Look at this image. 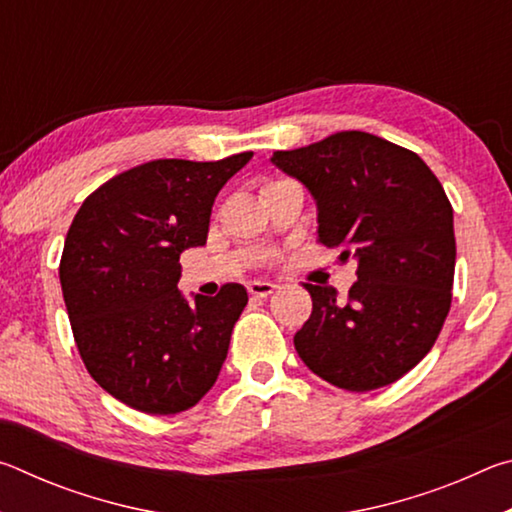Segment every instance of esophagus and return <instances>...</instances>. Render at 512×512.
I'll return each instance as SVG.
<instances>
[{"mask_svg":"<svg viewBox=\"0 0 512 512\" xmlns=\"http://www.w3.org/2000/svg\"><path fill=\"white\" fill-rule=\"evenodd\" d=\"M277 289V284H273V282H264V280H255V282H250L248 284V293L253 298H266V296H271V293Z\"/></svg>","mask_w":512,"mask_h":512,"instance_id":"esophagus-1","label":"esophagus"}]
</instances>
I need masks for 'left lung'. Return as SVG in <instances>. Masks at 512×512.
Masks as SVG:
<instances>
[{
  "instance_id": "left-lung-1",
  "label": "left lung",
  "mask_w": 512,
  "mask_h": 512,
  "mask_svg": "<svg viewBox=\"0 0 512 512\" xmlns=\"http://www.w3.org/2000/svg\"><path fill=\"white\" fill-rule=\"evenodd\" d=\"M271 162L314 198L320 244L357 262L348 300L305 284L314 309L293 336L298 357L345 391L393 384L427 357L452 305L454 212L443 185L420 155L361 131L275 151Z\"/></svg>"
}]
</instances>
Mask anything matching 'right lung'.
<instances>
[{
    "mask_svg": "<svg viewBox=\"0 0 512 512\" xmlns=\"http://www.w3.org/2000/svg\"><path fill=\"white\" fill-rule=\"evenodd\" d=\"M250 158L140 164L85 198L69 225L58 275L76 348L131 409L187 411L219 377L248 291L187 298L180 255L205 246L216 194Z\"/></svg>",
    "mask_w": 512,
    "mask_h": 512,
    "instance_id": "1",
    "label": "right lung"
}]
</instances>
